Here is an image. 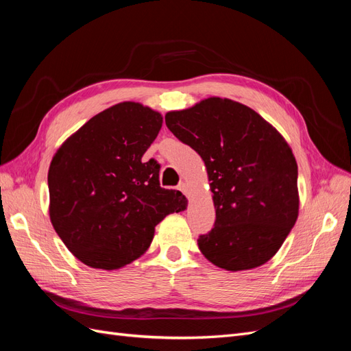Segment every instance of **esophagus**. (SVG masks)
Returning a JSON list of instances; mask_svg holds the SVG:
<instances>
[{
  "label": "esophagus",
  "instance_id": "34e87169",
  "mask_svg": "<svg viewBox=\"0 0 351 351\" xmlns=\"http://www.w3.org/2000/svg\"><path fill=\"white\" fill-rule=\"evenodd\" d=\"M178 190H180V192H183L184 195H187L189 193V184L186 182H182L178 184Z\"/></svg>",
  "mask_w": 351,
  "mask_h": 351
}]
</instances>
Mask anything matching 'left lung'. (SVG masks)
Segmentation results:
<instances>
[{"mask_svg":"<svg viewBox=\"0 0 351 351\" xmlns=\"http://www.w3.org/2000/svg\"><path fill=\"white\" fill-rule=\"evenodd\" d=\"M165 124L206 167L217 219L197 239L202 254L232 272L267 263L299 217L290 145L256 111L227 98L169 111Z\"/></svg>","mask_w":351,"mask_h":351,"instance_id":"8db88e82","label":"left lung"}]
</instances>
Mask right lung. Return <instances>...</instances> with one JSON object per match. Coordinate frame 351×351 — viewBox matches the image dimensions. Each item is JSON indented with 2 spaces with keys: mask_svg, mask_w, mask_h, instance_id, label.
Masks as SVG:
<instances>
[{
  "mask_svg": "<svg viewBox=\"0 0 351 351\" xmlns=\"http://www.w3.org/2000/svg\"><path fill=\"white\" fill-rule=\"evenodd\" d=\"M162 115L120 102L62 143L48 171L49 219L67 249L95 269H120L151 246L155 227L184 210L186 196L159 186V164L143 161Z\"/></svg>",
  "mask_w": 351,
  "mask_h": 351,
  "instance_id": "add662e5",
  "label": "right lung"
}]
</instances>
